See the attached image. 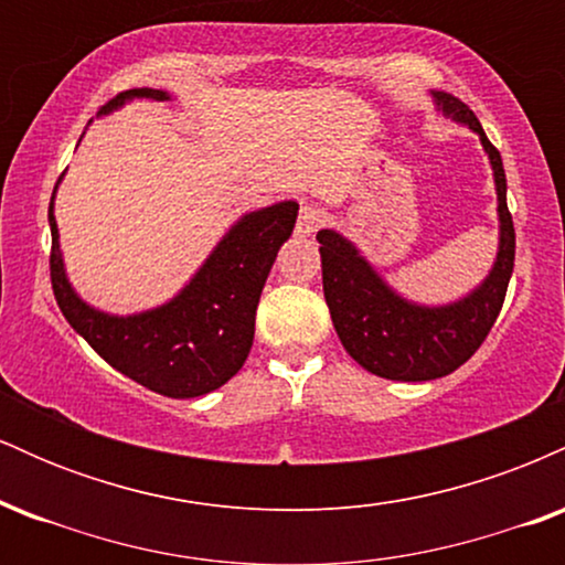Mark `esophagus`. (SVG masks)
Segmentation results:
<instances>
[{
	"mask_svg": "<svg viewBox=\"0 0 565 565\" xmlns=\"http://www.w3.org/2000/svg\"><path fill=\"white\" fill-rule=\"evenodd\" d=\"M321 223H323V210H321V206L305 204L302 210H300V217H297L295 233L300 238H308V236H313V233L321 228Z\"/></svg>",
	"mask_w": 565,
	"mask_h": 565,
	"instance_id": "esophagus-1",
	"label": "esophagus"
}]
</instances>
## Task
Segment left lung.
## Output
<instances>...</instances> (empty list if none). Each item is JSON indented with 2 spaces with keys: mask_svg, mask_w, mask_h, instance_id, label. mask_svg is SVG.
I'll return each mask as SVG.
<instances>
[{
  "mask_svg": "<svg viewBox=\"0 0 565 565\" xmlns=\"http://www.w3.org/2000/svg\"><path fill=\"white\" fill-rule=\"evenodd\" d=\"M430 95L446 119L478 135L494 174L499 238L494 263L483 281L451 302L408 300L340 231L323 228L316 236L321 244L323 297L342 348L366 372L398 382L446 377L481 348L502 310L515 263V228L508 212L502 157L462 100L446 93Z\"/></svg>",
  "mask_w": 565,
  "mask_h": 565,
  "instance_id": "obj_1",
  "label": "left lung"
}]
</instances>
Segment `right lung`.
I'll return each mask as SVG.
<instances>
[{
    "label": "right lung",
    "instance_id": "1",
    "mask_svg": "<svg viewBox=\"0 0 565 565\" xmlns=\"http://www.w3.org/2000/svg\"><path fill=\"white\" fill-rule=\"evenodd\" d=\"M132 100L164 103L172 100V95L151 87L127 89L97 116L119 111ZM61 180L63 174L57 185ZM57 185L50 201V276L57 308L74 332L82 334L116 372L167 398H199L223 387L249 355L265 278L274 268L281 244L295 231L300 204L276 201L246 212L212 246L206 260L178 295L157 308L119 316L89 305L71 284L55 220Z\"/></svg>",
    "mask_w": 565,
    "mask_h": 565
}]
</instances>
